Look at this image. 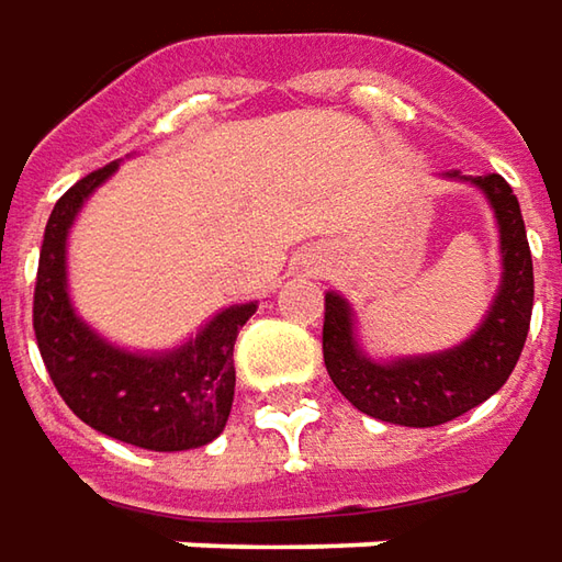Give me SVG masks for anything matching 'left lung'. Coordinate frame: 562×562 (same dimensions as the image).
I'll return each instance as SVG.
<instances>
[{
    "instance_id": "1",
    "label": "left lung",
    "mask_w": 562,
    "mask_h": 562,
    "mask_svg": "<svg viewBox=\"0 0 562 562\" xmlns=\"http://www.w3.org/2000/svg\"><path fill=\"white\" fill-rule=\"evenodd\" d=\"M485 192L494 207L501 233V285L485 319L473 336L457 348L416 358L373 360L360 351L355 336V311L339 292H326L323 317V360L326 373L336 382L360 414L395 423V426H441L454 416L479 407L510 379L532 319L535 277L532 251L526 239L522 211L510 183L497 173L460 177Z\"/></svg>"
}]
</instances>
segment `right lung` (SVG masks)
<instances>
[{
  "mask_svg": "<svg viewBox=\"0 0 562 562\" xmlns=\"http://www.w3.org/2000/svg\"><path fill=\"white\" fill-rule=\"evenodd\" d=\"M117 170H92L55 202L46 223L33 333L58 395L87 426L146 451H189L221 436L233 392V345L258 301L233 304L173 351L136 355L105 341L77 317L68 295V233L89 195Z\"/></svg>",
  "mask_w": 562,
  "mask_h": 562,
  "instance_id": "add662e5",
  "label": "right lung"
}]
</instances>
